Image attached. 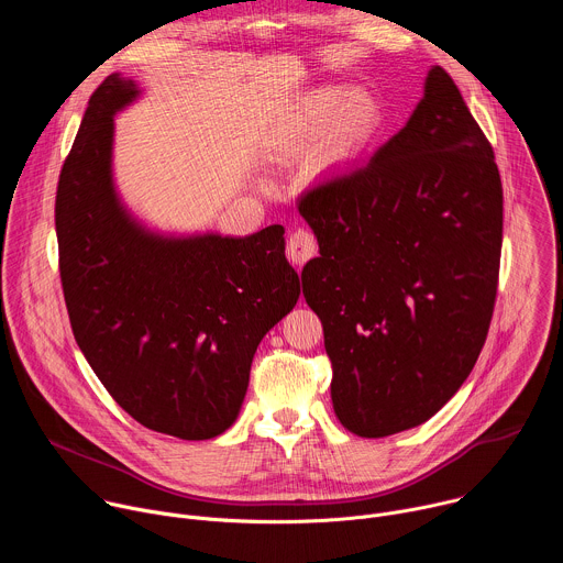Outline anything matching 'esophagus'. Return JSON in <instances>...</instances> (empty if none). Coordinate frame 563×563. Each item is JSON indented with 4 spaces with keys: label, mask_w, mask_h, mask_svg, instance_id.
<instances>
[{
    "label": "esophagus",
    "mask_w": 563,
    "mask_h": 563,
    "mask_svg": "<svg viewBox=\"0 0 563 563\" xmlns=\"http://www.w3.org/2000/svg\"><path fill=\"white\" fill-rule=\"evenodd\" d=\"M316 250H318L316 238H313L309 231L298 229V231H294V233L287 238L285 254H287V258H289V263H291L294 267H302L309 258L316 256Z\"/></svg>",
    "instance_id": "34e87169"
}]
</instances>
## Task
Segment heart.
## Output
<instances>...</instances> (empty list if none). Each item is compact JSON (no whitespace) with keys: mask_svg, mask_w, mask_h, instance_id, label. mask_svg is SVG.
Here are the masks:
<instances>
[{"mask_svg":"<svg viewBox=\"0 0 563 563\" xmlns=\"http://www.w3.org/2000/svg\"><path fill=\"white\" fill-rule=\"evenodd\" d=\"M380 122V102L367 89L320 87L296 102L285 120V137L305 144L320 135V155L341 163L374 137Z\"/></svg>","mask_w":563,"mask_h":563,"instance_id":"b5f03b06","label":"heart"}]
</instances>
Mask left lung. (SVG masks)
Here are the masks:
<instances>
[{"label": "left lung", "mask_w": 563, "mask_h": 563, "mask_svg": "<svg viewBox=\"0 0 563 563\" xmlns=\"http://www.w3.org/2000/svg\"><path fill=\"white\" fill-rule=\"evenodd\" d=\"M298 211L318 238L300 278L339 421L365 439L426 423L484 350L504 238L495 151L452 77L430 68L408 124Z\"/></svg>", "instance_id": "8db88e82"}]
</instances>
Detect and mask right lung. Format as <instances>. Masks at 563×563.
<instances>
[{"instance_id":"obj_1","label":"right lung","mask_w":563,"mask_h":563,"mask_svg":"<svg viewBox=\"0 0 563 563\" xmlns=\"http://www.w3.org/2000/svg\"><path fill=\"white\" fill-rule=\"evenodd\" d=\"M137 96L109 75L64 159L55 231L73 336L115 404L153 432L222 434L238 417L263 336L291 311L298 274L285 229L163 238L122 209L111 180L113 115Z\"/></svg>"}]
</instances>
